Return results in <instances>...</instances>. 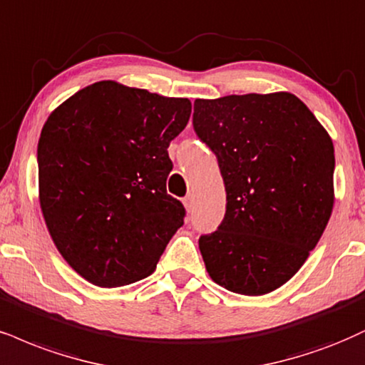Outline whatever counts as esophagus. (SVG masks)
<instances>
[{"label": "esophagus", "mask_w": 365, "mask_h": 365, "mask_svg": "<svg viewBox=\"0 0 365 365\" xmlns=\"http://www.w3.org/2000/svg\"><path fill=\"white\" fill-rule=\"evenodd\" d=\"M182 203H184V208H186L187 211H192V208H195V196L187 195V196L182 200Z\"/></svg>", "instance_id": "esophagus-1"}]
</instances>
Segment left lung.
Instances as JSON below:
<instances>
[{"mask_svg": "<svg viewBox=\"0 0 365 365\" xmlns=\"http://www.w3.org/2000/svg\"><path fill=\"white\" fill-rule=\"evenodd\" d=\"M192 125L215 152L227 191L217 232L200 238L225 289L267 294L299 271L334 210V142L294 94L196 100Z\"/></svg>", "mask_w": 365, "mask_h": 365, "instance_id": "obj_1", "label": "left lung"}]
</instances>
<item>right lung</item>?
Masks as SVG:
<instances>
[{"mask_svg": "<svg viewBox=\"0 0 365 365\" xmlns=\"http://www.w3.org/2000/svg\"><path fill=\"white\" fill-rule=\"evenodd\" d=\"M187 98L100 81L58 105L40 133L38 201L53 244L81 277L118 287L150 276L184 223L168 195V147Z\"/></svg>", "mask_w": 365, "mask_h": 365, "instance_id": "add662e5", "label": "right lung"}]
</instances>
